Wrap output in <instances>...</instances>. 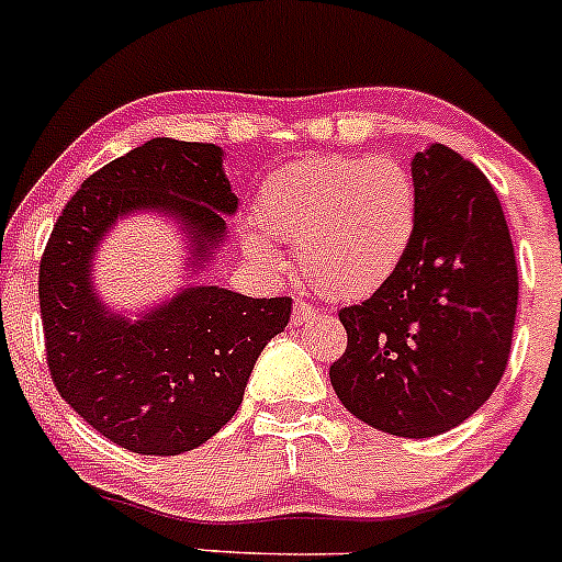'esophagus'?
<instances>
[{
	"instance_id": "1",
	"label": "esophagus",
	"mask_w": 562,
	"mask_h": 562,
	"mask_svg": "<svg viewBox=\"0 0 562 562\" xmlns=\"http://www.w3.org/2000/svg\"><path fill=\"white\" fill-rule=\"evenodd\" d=\"M313 316H316V307H313L311 303H303V300H297V303H294V316H292L294 324L311 322Z\"/></svg>"
}]
</instances>
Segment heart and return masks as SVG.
<instances>
[{"label":"heart","instance_id":"b5f03b06","mask_svg":"<svg viewBox=\"0 0 562 562\" xmlns=\"http://www.w3.org/2000/svg\"><path fill=\"white\" fill-rule=\"evenodd\" d=\"M259 231L244 249L276 270L273 240L294 246L297 268L329 300H364L407 259L418 233V190L391 158L322 155L270 173L255 203Z\"/></svg>","mask_w":562,"mask_h":562}]
</instances>
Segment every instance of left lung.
<instances>
[{
  "instance_id": "8db88e82",
  "label": "left lung",
  "mask_w": 562,
  "mask_h": 562,
  "mask_svg": "<svg viewBox=\"0 0 562 562\" xmlns=\"http://www.w3.org/2000/svg\"><path fill=\"white\" fill-rule=\"evenodd\" d=\"M418 233L396 276L342 307L348 348L329 367L348 413L426 439L461 426L496 391L517 316V265L498 195L445 144L415 153Z\"/></svg>"
}]
</instances>
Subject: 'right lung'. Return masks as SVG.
I'll return each mask as SVG.
<instances>
[{
  "label": "right lung",
  "mask_w": 562,
  "mask_h": 562,
  "mask_svg": "<svg viewBox=\"0 0 562 562\" xmlns=\"http://www.w3.org/2000/svg\"><path fill=\"white\" fill-rule=\"evenodd\" d=\"M216 144L149 138L106 162L75 192L40 265L47 367L66 404L101 437L142 456L201 448L244 402L262 348L289 324V297H246L214 283L128 318L95 292L106 233L134 214L177 222L187 279L227 244L238 195Z\"/></svg>",
  "instance_id": "obj_1"
}]
</instances>
